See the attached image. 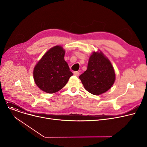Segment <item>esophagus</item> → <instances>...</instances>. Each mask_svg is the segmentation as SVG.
<instances>
[{"instance_id":"1","label":"esophagus","mask_w":147,"mask_h":147,"mask_svg":"<svg viewBox=\"0 0 147 147\" xmlns=\"http://www.w3.org/2000/svg\"><path fill=\"white\" fill-rule=\"evenodd\" d=\"M79 72H78V71H74V76H79Z\"/></svg>"}]
</instances>
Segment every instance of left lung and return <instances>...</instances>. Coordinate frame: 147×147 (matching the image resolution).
I'll list each match as a JSON object with an SVG mask.
<instances>
[{"instance_id": "8db88e82", "label": "left lung", "mask_w": 147, "mask_h": 147, "mask_svg": "<svg viewBox=\"0 0 147 147\" xmlns=\"http://www.w3.org/2000/svg\"><path fill=\"white\" fill-rule=\"evenodd\" d=\"M89 93L99 95L109 90L115 80L114 68L101 51L94 52L89 57L88 68L79 76Z\"/></svg>"}]
</instances>
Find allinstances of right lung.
<instances>
[{"label":"right lung","mask_w":147,"mask_h":147,"mask_svg":"<svg viewBox=\"0 0 147 147\" xmlns=\"http://www.w3.org/2000/svg\"><path fill=\"white\" fill-rule=\"evenodd\" d=\"M64 55L62 46H54L44 54L34 68L35 83L46 93L53 94L63 89L73 76Z\"/></svg>","instance_id":"1"}]
</instances>
